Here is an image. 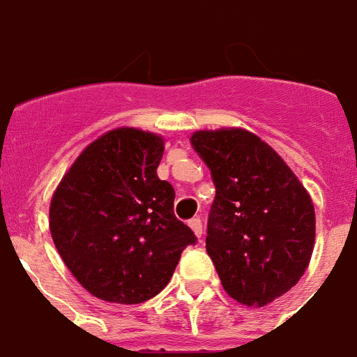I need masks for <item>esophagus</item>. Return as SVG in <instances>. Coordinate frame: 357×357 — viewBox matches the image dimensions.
<instances>
[{"mask_svg":"<svg viewBox=\"0 0 357 357\" xmlns=\"http://www.w3.org/2000/svg\"><path fill=\"white\" fill-rule=\"evenodd\" d=\"M190 228H192L193 234H195L197 238H201V236H202V221H201V218H193L192 221H190Z\"/></svg>","mask_w":357,"mask_h":357,"instance_id":"1","label":"esophagus"}]
</instances>
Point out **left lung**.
<instances>
[{
  "instance_id": "obj_1",
  "label": "left lung",
  "mask_w": 357,
  "mask_h": 357,
  "mask_svg": "<svg viewBox=\"0 0 357 357\" xmlns=\"http://www.w3.org/2000/svg\"><path fill=\"white\" fill-rule=\"evenodd\" d=\"M192 145L215 186L206 250L225 291L247 306H265L307 269L315 243L312 197L249 130H197Z\"/></svg>"
}]
</instances>
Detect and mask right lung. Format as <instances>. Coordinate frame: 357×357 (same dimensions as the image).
Here are the masks:
<instances>
[{"label": "right lung", "instance_id": "obj_1", "mask_svg": "<svg viewBox=\"0 0 357 357\" xmlns=\"http://www.w3.org/2000/svg\"><path fill=\"white\" fill-rule=\"evenodd\" d=\"M164 139L121 127L88 145L50 206L53 243L88 293L139 304L167 286L192 228L175 218V190L156 167Z\"/></svg>", "mask_w": 357, "mask_h": 357}]
</instances>
